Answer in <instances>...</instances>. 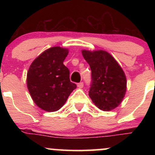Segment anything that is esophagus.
I'll list each match as a JSON object with an SVG mask.
<instances>
[{"instance_id": "34e87169", "label": "esophagus", "mask_w": 155, "mask_h": 155, "mask_svg": "<svg viewBox=\"0 0 155 155\" xmlns=\"http://www.w3.org/2000/svg\"><path fill=\"white\" fill-rule=\"evenodd\" d=\"M77 87L79 88H82L83 87H84V83L83 82H79V83H78V84H77Z\"/></svg>"}]
</instances>
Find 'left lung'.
I'll return each mask as SVG.
<instances>
[{
  "label": "left lung",
  "instance_id": "1",
  "mask_svg": "<svg viewBox=\"0 0 155 155\" xmlns=\"http://www.w3.org/2000/svg\"><path fill=\"white\" fill-rule=\"evenodd\" d=\"M81 52L92 72L89 96L101 110L114 109L125 95L127 82L123 70L107 51L82 50Z\"/></svg>",
  "mask_w": 155,
  "mask_h": 155
}]
</instances>
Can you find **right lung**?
I'll return each instance as SVG.
<instances>
[{"label":"right lung","mask_w":155,"mask_h":155,"mask_svg":"<svg viewBox=\"0 0 155 155\" xmlns=\"http://www.w3.org/2000/svg\"><path fill=\"white\" fill-rule=\"evenodd\" d=\"M67 49L49 48L32 63L27 74V85L32 99L47 111L59 110L76 88L70 81V72L63 65Z\"/></svg>","instance_id":"right-lung-1"}]
</instances>
